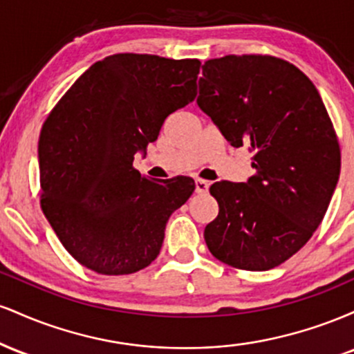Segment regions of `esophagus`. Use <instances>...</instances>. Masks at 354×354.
<instances>
[{"mask_svg": "<svg viewBox=\"0 0 354 354\" xmlns=\"http://www.w3.org/2000/svg\"><path fill=\"white\" fill-rule=\"evenodd\" d=\"M194 185H196V193H200V194L206 193V191H208V188H209V183L205 181V180H200V178L194 181Z\"/></svg>", "mask_w": 354, "mask_h": 354, "instance_id": "obj_1", "label": "esophagus"}]
</instances>
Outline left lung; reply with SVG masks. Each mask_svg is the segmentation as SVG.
I'll use <instances>...</instances> for the list:
<instances>
[{"mask_svg":"<svg viewBox=\"0 0 354 354\" xmlns=\"http://www.w3.org/2000/svg\"><path fill=\"white\" fill-rule=\"evenodd\" d=\"M198 106L231 146L253 151L248 183L211 185L219 213L205 228L214 258L266 271L298 253L323 221L341 151L318 89L295 64L270 55L208 59Z\"/></svg>","mask_w":354,"mask_h":354,"instance_id":"left-lung-1","label":"left lung"}]
</instances>
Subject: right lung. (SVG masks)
<instances>
[{
	"instance_id": "add662e5",
	"label": "right lung",
	"mask_w": 354,
	"mask_h": 354,
	"mask_svg": "<svg viewBox=\"0 0 354 354\" xmlns=\"http://www.w3.org/2000/svg\"><path fill=\"white\" fill-rule=\"evenodd\" d=\"M200 59L118 53L63 95L39 135L41 209L61 245L100 274H131L160 254L191 178L151 181L133 166L165 120L196 98Z\"/></svg>"
}]
</instances>
